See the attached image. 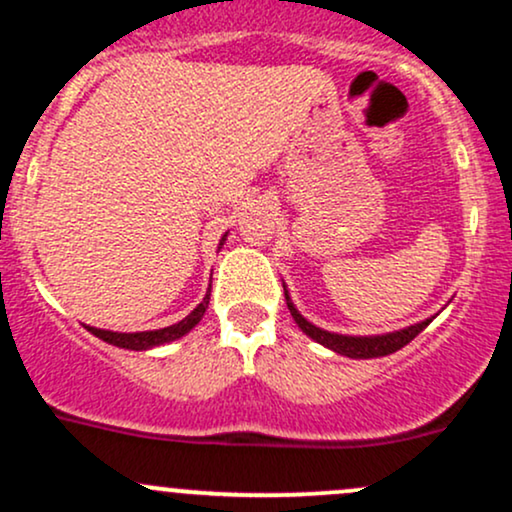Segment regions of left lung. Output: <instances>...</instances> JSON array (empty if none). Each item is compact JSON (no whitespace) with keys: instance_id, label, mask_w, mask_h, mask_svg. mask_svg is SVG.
Instances as JSON below:
<instances>
[{"instance_id":"1","label":"left lung","mask_w":512,"mask_h":512,"mask_svg":"<svg viewBox=\"0 0 512 512\" xmlns=\"http://www.w3.org/2000/svg\"><path fill=\"white\" fill-rule=\"evenodd\" d=\"M284 296H286V305H289V310H291V317L296 320V325L301 327V330L308 334L313 342L327 346V349H332L334 354H342V356H349V358H380V356L395 354V351L402 349V346H407L411 339L416 337V334L424 332L426 327L433 322V317H436V315L426 317V320L416 322V325H409V327H404V330H397V332L354 337V334L327 332V330H322V327L313 325L310 320H305V317L298 313L296 305H293L286 284H284Z\"/></svg>"}]
</instances>
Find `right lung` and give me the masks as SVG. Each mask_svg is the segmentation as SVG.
<instances>
[{
    "instance_id": "1",
    "label": "right lung",
    "mask_w": 512,
    "mask_h": 512,
    "mask_svg": "<svg viewBox=\"0 0 512 512\" xmlns=\"http://www.w3.org/2000/svg\"><path fill=\"white\" fill-rule=\"evenodd\" d=\"M228 233H223V238L219 240V250L221 245L226 243ZM209 296H211V284H209V291L204 293L202 303L197 305L195 310H192L190 315L182 317L180 322H175V325L170 327H161V330H146V332H113V330H101V327H91V325H84L88 332L96 334L98 339H103V342L113 344V346H120V349H129V351H146V349H154V346H163V344H170L175 342V339L185 337L187 332L195 330L199 325V320H202L204 313H207V305H209Z\"/></svg>"
}]
</instances>
